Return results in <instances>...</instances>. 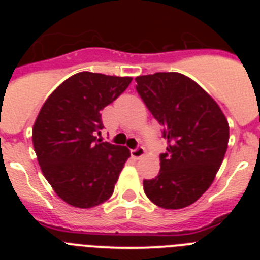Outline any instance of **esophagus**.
Segmentation results:
<instances>
[{"label": "esophagus", "instance_id": "1", "mask_svg": "<svg viewBox=\"0 0 260 260\" xmlns=\"http://www.w3.org/2000/svg\"><path fill=\"white\" fill-rule=\"evenodd\" d=\"M130 153H132V156L134 158H139L144 155V148L142 146H138L135 147L134 150H130Z\"/></svg>", "mask_w": 260, "mask_h": 260}]
</instances>
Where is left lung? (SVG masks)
Masks as SVG:
<instances>
[{
  "mask_svg": "<svg viewBox=\"0 0 260 260\" xmlns=\"http://www.w3.org/2000/svg\"><path fill=\"white\" fill-rule=\"evenodd\" d=\"M135 82L167 141L160 172L143 181L144 192L158 207H187L206 192L219 171L228 147V121L215 100L180 73L142 75Z\"/></svg>",
  "mask_w": 260,
  "mask_h": 260,
  "instance_id": "1",
  "label": "left lung"
}]
</instances>
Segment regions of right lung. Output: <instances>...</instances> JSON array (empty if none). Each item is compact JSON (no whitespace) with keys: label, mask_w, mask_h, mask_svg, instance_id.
Instances as JSON below:
<instances>
[{"label":"right lung","mask_w":260,"mask_h":260,"mask_svg":"<svg viewBox=\"0 0 260 260\" xmlns=\"http://www.w3.org/2000/svg\"><path fill=\"white\" fill-rule=\"evenodd\" d=\"M133 78L78 73L59 84L41 107L32 142L43 174L62 201L91 208L113 194L130 157L123 146L102 142V110Z\"/></svg>","instance_id":"1"}]
</instances>
